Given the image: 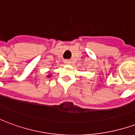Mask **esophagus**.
Listing matches in <instances>:
<instances>
[{
    "label": "esophagus",
    "instance_id": "obj_1",
    "mask_svg": "<svg viewBox=\"0 0 135 135\" xmlns=\"http://www.w3.org/2000/svg\"><path fill=\"white\" fill-rule=\"evenodd\" d=\"M64 63L66 64H70L71 62L70 60H65Z\"/></svg>",
    "mask_w": 135,
    "mask_h": 135
}]
</instances>
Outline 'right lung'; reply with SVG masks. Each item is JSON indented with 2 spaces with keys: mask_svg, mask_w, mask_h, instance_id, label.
<instances>
[{
  "mask_svg": "<svg viewBox=\"0 0 135 135\" xmlns=\"http://www.w3.org/2000/svg\"><path fill=\"white\" fill-rule=\"evenodd\" d=\"M47 77H50V75L49 74V75H47Z\"/></svg>",
  "mask_w": 135,
  "mask_h": 135,
  "instance_id": "1",
  "label": "right lung"
}]
</instances>
